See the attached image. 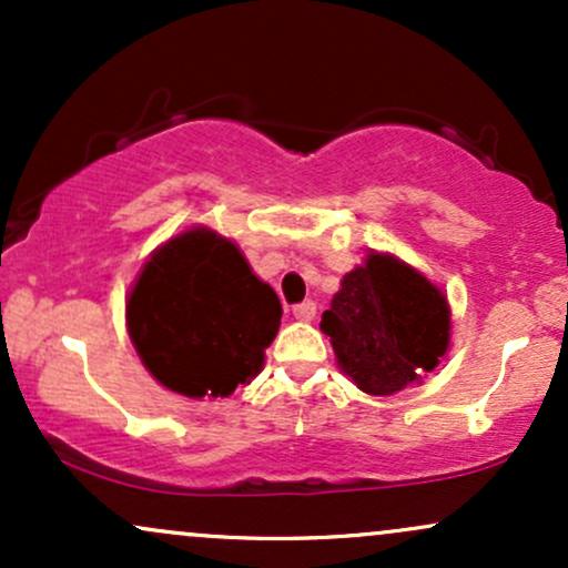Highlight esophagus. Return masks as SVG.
<instances>
[{
    "instance_id": "obj_1",
    "label": "esophagus",
    "mask_w": 568,
    "mask_h": 568,
    "mask_svg": "<svg viewBox=\"0 0 568 568\" xmlns=\"http://www.w3.org/2000/svg\"><path fill=\"white\" fill-rule=\"evenodd\" d=\"M315 315H317L315 302H302L293 306V317H296V321H304V323L315 321Z\"/></svg>"
}]
</instances>
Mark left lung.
Instances as JSON below:
<instances>
[{"instance_id": "8db88e82", "label": "left lung", "mask_w": 568, "mask_h": 568, "mask_svg": "<svg viewBox=\"0 0 568 568\" xmlns=\"http://www.w3.org/2000/svg\"><path fill=\"white\" fill-rule=\"evenodd\" d=\"M336 361L363 393L393 395L433 371L448 349V304L425 275L371 253L323 312Z\"/></svg>"}]
</instances>
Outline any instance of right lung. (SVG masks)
<instances>
[{
    "mask_svg": "<svg viewBox=\"0 0 568 568\" xmlns=\"http://www.w3.org/2000/svg\"><path fill=\"white\" fill-rule=\"evenodd\" d=\"M283 306L230 240L189 230L143 266L128 331L143 366L186 397H226L264 366Z\"/></svg>",
    "mask_w": 568,
    "mask_h": 568,
    "instance_id": "right-lung-1",
    "label": "right lung"
}]
</instances>
